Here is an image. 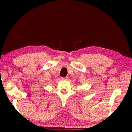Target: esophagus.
I'll return each mask as SVG.
<instances>
[{
    "instance_id": "34e87169",
    "label": "esophagus",
    "mask_w": 132,
    "mask_h": 132,
    "mask_svg": "<svg viewBox=\"0 0 132 132\" xmlns=\"http://www.w3.org/2000/svg\"><path fill=\"white\" fill-rule=\"evenodd\" d=\"M62 80H68V77H65V78L62 77Z\"/></svg>"
}]
</instances>
